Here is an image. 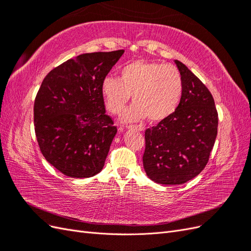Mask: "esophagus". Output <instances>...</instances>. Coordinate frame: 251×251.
Here are the masks:
<instances>
[{
    "mask_svg": "<svg viewBox=\"0 0 251 251\" xmlns=\"http://www.w3.org/2000/svg\"><path fill=\"white\" fill-rule=\"evenodd\" d=\"M127 130H135V131L143 132L144 127L142 126H127Z\"/></svg>",
    "mask_w": 251,
    "mask_h": 251,
    "instance_id": "esophagus-1",
    "label": "esophagus"
}]
</instances>
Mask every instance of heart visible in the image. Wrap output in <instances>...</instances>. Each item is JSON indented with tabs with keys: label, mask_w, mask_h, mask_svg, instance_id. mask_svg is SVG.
Wrapping results in <instances>:
<instances>
[{
	"label": "heart",
	"mask_w": 251,
	"mask_h": 251,
	"mask_svg": "<svg viewBox=\"0 0 251 251\" xmlns=\"http://www.w3.org/2000/svg\"><path fill=\"white\" fill-rule=\"evenodd\" d=\"M105 105L114 114L124 111L133 95V103L123 120L135 123L148 117L159 123L177 110L183 93V81L176 67L135 60L120 71V78L107 76L101 83Z\"/></svg>",
	"instance_id": "1"
}]
</instances>
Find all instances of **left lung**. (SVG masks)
<instances>
[{"instance_id": "8db88e82", "label": "left lung", "mask_w": 251, "mask_h": 251, "mask_svg": "<svg viewBox=\"0 0 251 251\" xmlns=\"http://www.w3.org/2000/svg\"><path fill=\"white\" fill-rule=\"evenodd\" d=\"M183 81L177 110L146 131L142 157L148 177L162 185H178L203 171L215 144L218 113L208 89L196 75L175 59Z\"/></svg>"}]
</instances>
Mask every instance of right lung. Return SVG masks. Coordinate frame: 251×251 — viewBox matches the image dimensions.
Instances as JSON below:
<instances>
[{
    "instance_id": "obj_1",
    "label": "right lung",
    "mask_w": 251,
    "mask_h": 251,
    "mask_svg": "<svg viewBox=\"0 0 251 251\" xmlns=\"http://www.w3.org/2000/svg\"><path fill=\"white\" fill-rule=\"evenodd\" d=\"M125 50L85 53L44 78L34 101V128L45 159L71 178L103 169L117 133L105 115L101 83Z\"/></svg>"
}]
</instances>
